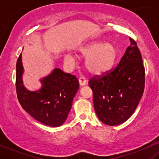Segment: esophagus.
<instances>
[{
  "label": "esophagus",
  "mask_w": 159,
  "mask_h": 159,
  "mask_svg": "<svg viewBox=\"0 0 159 159\" xmlns=\"http://www.w3.org/2000/svg\"><path fill=\"white\" fill-rule=\"evenodd\" d=\"M78 81H79V84L81 86H84L87 84V81H86L85 78L84 77H80Z\"/></svg>",
  "instance_id": "34e87169"
}]
</instances>
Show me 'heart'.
Returning a JSON list of instances; mask_svg holds the SVG:
<instances>
[{
    "instance_id": "obj_1",
    "label": "heart",
    "mask_w": 159,
    "mask_h": 159,
    "mask_svg": "<svg viewBox=\"0 0 159 159\" xmlns=\"http://www.w3.org/2000/svg\"><path fill=\"white\" fill-rule=\"evenodd\" d=\"M80 54L86 59V67L89 72L93 74H102L109 70L114 65L117 56V51L111 43L94 42L82 47ZM65 60L69 64L73 65V57L67 54Z\"/></svg>"
}]
</instances>
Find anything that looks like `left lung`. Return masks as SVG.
<instances>
[{
  "label": "left lung",
  "instance_id": "obj_1",
  "mask_svg": "<svg viewBox=\"0 0 159 159\" xmlns=\"http://www.w3.org/2000/svg\"><path fill=\"white\" fill-rule=\"evenodd\" d=\"M131 44L118 65L101 75H95L88 84L93 94L94 108L98 119L108 125L124 123L135 111L143 96L145 69L136 42Z\"/></svg>",
  "mask_w": 159,
  "mask_h": 159
}]
</instances>
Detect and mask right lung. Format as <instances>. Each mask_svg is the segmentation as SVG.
Instances as JSON below:
<instances>
[{
	"label": "right lung",
	"mask_w": 159,
	"mask_h": 159,
	"mask_svg": "<svg viewBox=\"0 0 159 159\" xmlns=\"http://www.w3.org/2000/svg\"><path fill=\"white\" fill-rule=\"evenodd\" d=\"M21 54L16 63V89L22 108L39 123L52 127L61 125L66 120L72 100L79 88L77 78L61 69H54L41 80L43 87L32 92L24 87Z\"/></svg>",
	"instance_id": "obj_1"
}]
</instances>
